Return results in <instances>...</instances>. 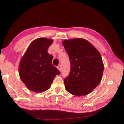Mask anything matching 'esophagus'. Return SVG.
<instances>
[{
  "mask_svg": "<svg viewBox=\"0 0 124 124\" xmlns=\"http://www.w3.org/2000/svg\"><path fill=\"white\" fill-rule=\"evenodd\" d=\"M57 69L61 71V65H59V66L57 67Z\"/></svg>",
  "mask_w": 124,
  "mask_h": 124,
  "instance_id": "esophagus-1",
  "label": "esophagus"
}]
</instances>
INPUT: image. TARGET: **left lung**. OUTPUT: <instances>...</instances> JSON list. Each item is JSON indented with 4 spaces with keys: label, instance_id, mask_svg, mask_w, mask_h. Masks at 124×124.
<instances>
[{
    "label": "left lung",
    "instance_id": "obj_1",
    "mask_svg": "<svg viewBox=\"0 0 124 124\" xmlns=\"http://www.w3.org/2000/svg\"><path fill=\"white\" fill-rule=\"evenodd\" d=\"M62 44L71 65L69 75L64 79L65 89L76 96L88 94L102 79L104 65L100 53L85 39L65 40Z\"/></svg>",
    "mask_w": 124,
    "mask_h": 124
}]
</instances>
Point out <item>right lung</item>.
Segmentation results:
<instances>
[{
  "mask_svg": "<svg viewBox=\"0 0 124 124\" xmlns=\"http://www.w3.org/2000/svg\"><path fill=\"white\" fill-rule=\"evenodd\" d=\"M52 39L40 38L30 44L21 60L19 75L27 87L37 93L48 89L60 71L52 65L53 56L48 53Z\"/></svg>",
  "mask_w": 124,
  "mask_h": 124,
  "instance_id": "obj_1",
  "label": "right lung"
}]
</instances>
